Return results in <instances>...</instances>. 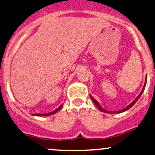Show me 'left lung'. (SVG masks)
<instances>
[{
    "instance_id": "obj_1",
    "label": "left lung",
    "mask_w": 155,
    "mask_h": 155,
    "mask_svg": "<svg viewBox=\"0 0 155 155\" xmlns=\"http://www.w3.org/2000/svg\"><path fill=\"white\" fill-rule=\"evenodd\" d=\"M145 85H146V80H145V83L144 86H143V90H142V91L140 92V94L138 95V97H137L136 98V99L134 100V101H133V102L131 103V104H130L129 106H127V107L126 108H124V109H121V110H120V111H117V112H115V113H120V112H124V111H127V110H128V109H130V108L132 107L133 106H134V104H136V102H137V101H138V99H139V98L140 97V96H141V95H142V94H143V92L144 91V90H145ZM90 97H91V101H93V103H94V104H95V106H96V107L98 108V109H99L100 111H101V112H107V113H112V112H109V111H107V110H105V109H103V108L101 107V105H100V104H99V103H98L97 101L96 100L94 99V98H93V97H92L91 96V95H90Z\"/></svg>"
}]
</instances>
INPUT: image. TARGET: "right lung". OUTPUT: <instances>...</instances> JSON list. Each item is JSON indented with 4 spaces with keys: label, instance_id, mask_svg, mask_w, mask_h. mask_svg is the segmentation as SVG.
I'll use <instances>...</instances> for the list:
<instances>
[{
    "label": "right lung",
    "instance_id": "obj_1",
    "mask_svg": "<svg viewBox=\"0 0 155 155\" xmlns=\"http://www.w3.org/2000/svg\"><path fill=\"white\" fill-rule=\"evenodd\" d=\"M62 107H63V104H61V105L59 107H58L55 110L52 111V112H48V113H46V114H40V113L34 114V115H37V116H48V115H53V114L56 113L57 112H58V111L61 109Z\"/></svg>",
    "mask_w": 155,
    "mask_h": 155
}]
</instances>
